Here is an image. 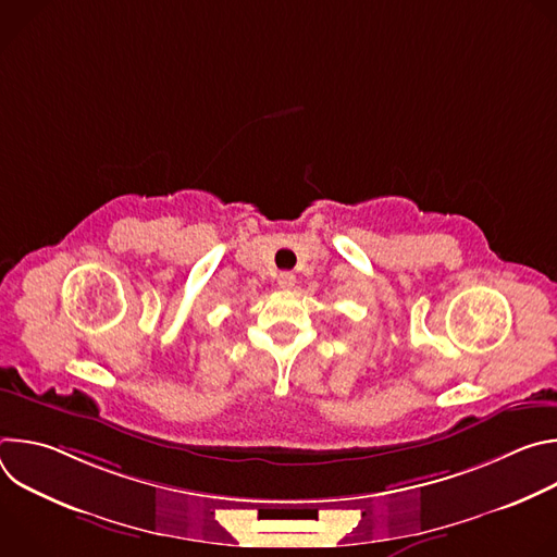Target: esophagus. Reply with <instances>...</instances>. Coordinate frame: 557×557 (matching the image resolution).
<instances>
[{
    "label": "esophagus",
    "mask_w": 557,
    "mask_h": 557,
    "mask_svg": "<svg viewBox=\"0 0 557 557\" xmlns=\"http://www.w3.org/2000/svg\"><path fill=\"white\" fill-rule=\"evenodd\" d=\"M277 284H280V288H284V290H290V288L295 286V273H290V271H284V273H280V275H277Z\"/></svg>",
    "instance_id": "esophagus-1"
}]
</instances>
